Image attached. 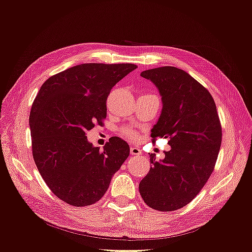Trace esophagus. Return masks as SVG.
Masks as SVG:
<instances>
[{
    "instance_id": "esophagus-1",
    "label": "esophagus",
    "mask_w": 252,
    "mask_h": 252,
    "mask_svg": "<svg viewBox=\"0 0 252 252\" xmlns=\"http://www.w3.org/2000/svg\"><path fill=\"white\" fill-rule=\"evenodd\" d=\"M130 154L132 155V156H136V157H139V156H142V150L140 149V148H138V147H131L130 148Z\"/></svg>"
}]
</instances>
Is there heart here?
<instances>
[{
    "label": "heart",
    "instance_id": "heart-1",
    "mask_svg": "<svg viewBox=\"0 0 252 252\" xmlns=\"http://www.w3.org/2000/svg\"><path fill=\"white\" fill-rule=\"evenodd\" d=\"M120 134L122 136H124V138L128 139V140H131L134 141L139 138V131L136 130V129L132 128V127H122L121 130H120Z\"/></svg>",
    "mask_w": 252,
    "mask_h": 252
}]
</instances>
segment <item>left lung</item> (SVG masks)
Returning <instances> with one entry per match:
<instances>
[{
  "instance_id": "8db88e82",
  "label": "left lung",
  "mask_w": 252,
  "mask_h": 252,
  "mask_svg": "<svg viewBox=\"0 0 252 252\" xmlns=\"http://www.w3.org/2000/svg\"><path fill=\"white\" fill-rule=\"evenodd\" d=\"M162 95L163 109L151 130L152 143L169 138L171 149L158 162L150 155V170L139 185L149 207L173 211L191 202L215 169L222 143L217 106L207 88L177 67L145 70Z\"/></svg>"
}]
</instances>
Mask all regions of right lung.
Returning a JSON list of instances; mask_svg holds the SVG:
<instances>
[{
  "label": "right lung",
  "instance_id": "right-lung-1",
  "mask_svg": "<svg viewBox=\"0 0 252 252\" xmlns=\"http://www.w3.org/2000/svg\"><path fill=\"white\" fill-rule=\"evenodd\" d=\"M136 67L77 65L52 75L37 93L29 114L32 156L45 183L65 203L84 207L101 200L128 158L125 141L114 136L101 151L86 132L104 124L112 87Z\"/></svg>",
  "mask_w": 252,
  "mask_h": 252
}]
</instances>
